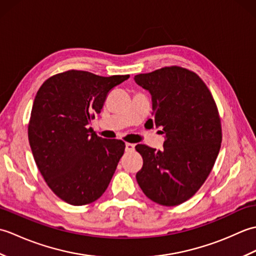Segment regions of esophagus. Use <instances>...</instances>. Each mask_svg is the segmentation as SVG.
Returning <instances> with one entry per match:
<instances>
[{
  "label": "esophagus",
  "instance_id": "esophagus-1",
  "mask_svg": "<svg viewBox=\"0 0 256 256\" xmlns=\"http://www.w3.org/2000/svg\"><path fill=\"white\" fill-rule=\"evenodd\" d=\"M125 146H126V150L128 152H133L135 150V144L126 143V144H125Z\"/></svg>",
  "mask_w": 256,
  "mask_h": 256
}]
</instances>
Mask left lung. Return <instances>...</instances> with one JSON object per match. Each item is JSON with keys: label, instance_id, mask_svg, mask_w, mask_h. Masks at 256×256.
Masks as SVG:
<instances>
[{"label": "left lung", "instance_id": "8db88e82", "mask_svg": "<svg viewBox=\"0 0 256 256\" xmlns=\"http://www.w3.org/2000/svg\"><path fill=\"white\" fill-rule=\"evenodd\" d=\"M153 102L152 126L162 128V150L138 144L143 167L136 180L148 198L178 206L202 186L222 142L221 120L210 90L197 74L170 66L134 77Z\"/></svg>", "mask_w": 256, "mask_h": 256}]
</instances>
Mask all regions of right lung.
<instances>
[{"label": "right lung", "instance_id": "right-lung-1", "mask_svg": "<svg viewBox=\"0 0 256 256\" xmlns=\"http://www.w3.org/2000/svg\"><path fill=\"white\" fill-rule=\"evenodd\" d=\"M128 78L72 69L48 78L37 91L30 145L48 187L64 202H94L110 184L125 143L98 136L88 124L101 112L108 92Z\"/></svg>", "mask_w": 256, "mask_h": 256}]
</instances>
